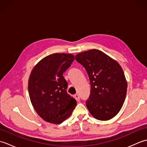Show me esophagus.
<instances>
[{
    "instance_id": "obj_1",
    "label": "esophagus",
    "mask_w": 147,
    "mask_h": 147,
    "mask_svg": "<svg viewBox=\"0 0 147 147\" xmlns=\"http://www.w3.org/2000/svg\"><path fill=\"white\" fill-rule=\"evenodd\" d=\"M74 97H75V98L76 99V100L77 101H79L80 100V95H79V94H76L75 95H74Z\"/></svg>"
}]
</instances>
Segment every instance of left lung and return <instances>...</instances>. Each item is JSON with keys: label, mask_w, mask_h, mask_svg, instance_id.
<instances>
[{"label": "left lung", "mask_w": 147, "mask_h": 147, "mask_svg": "<svg viewBox=\"0 0 147 147\" xmlns=\"http://www.w3.org/2000/svg\"><path fill=\"white\" fill-rule=\"evenodd\" d=\"M75 59L85 67L91 90L86 105L96 119L114 117L122 107L127 92L124 71L118 62L105 53L92 49L77 54Z\"/></svg>", "instance_id": "left-lung-1"}]
</instances>
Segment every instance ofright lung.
<instances>
[{
  "instance_id": "1",
  "label": "right lung",
  "mask_w": 147,
  "mask_h": 147,
  "mask_svg": "<svg viewBox=\"0 0 147 147\" xmlns=\"http://www.w3.org/2000/svg\"><path fill=\"white\" fill-rule=\"evenodd\" d=\"M74 60L72 54H53L42 59L32 71L28 92L36 112L43 120L59 124L71 115L76 100L67 93L63 73Z\"/></svg>"
}]
</instances>
